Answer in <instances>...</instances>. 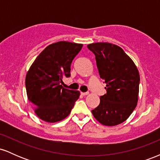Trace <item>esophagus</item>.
Segmentation results:
<instances>
[{"mask_svg":"<svg viewBox=\"0 0 160 160\" xmlns=\"http://www.w3.org/2000/svg\"><path fill=\"white\" fill-rule=\"evenodd\" d=\"M82 95H89V92H81Z\"/></svg>","mask_w":160,"mask_h":160,"instance_id":"34e87169","label":"esophagus"}]
</instances>
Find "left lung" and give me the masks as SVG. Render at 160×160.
Returning <instances> with one entry per match:
<instances>
[{
  "label": "left lung",
  "mask_w": 160,
  "mask_h": 160,
  "mask_svg": "<svg viewBox=\"0 0 160 160\" xmlns=\"http://www.w3.org/2000/svg\"><path fill=\"white\" fill-rule=\"evenodd\" d=\"M95 54L100 78L107 93L92 111L101 124L113 126L126 121L136 108L140 75L132 58L121 47L110 43L87 45Z\"/></svg>",
  "instance_id": "8db88e82"
}]
</instances>
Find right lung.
<instances>
[{"label": "right lung", "mask_w": 160, "mask_h": 160, "mask_svg": "<svg viewBox=\"0 0 160 160\" xmlns=\"http://www.w3.org/2000/svg\"><path fill=\"white\" fill-rule=\"evenodd\" d=\"M81 43L59 41L49 45L36 58L25 77L27 96L40 120L47 122L65 119L80 97V92L62 87L70 77L71 64Z\"/></svg>", "instance_id": "obj_1"}]
</instances>
